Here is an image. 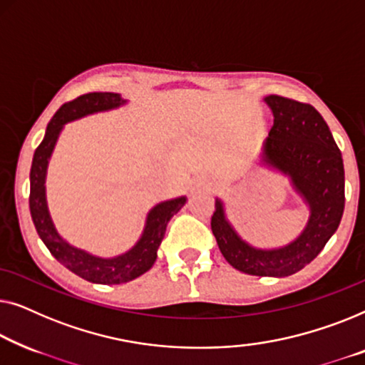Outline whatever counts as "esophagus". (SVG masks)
<instances>
[{"label":"esophagus","instance_id":"34e87169","mask_svg":"<svg viewBox=\"0 0 365 365\" xmlns=\"http://www.w3.org/2000/svg\"><path fill=\"white\" fill-rule=\"evenodd\" d=\"M215 185H217V182H215L213 177L200 175L195 178L193 190H212V188H215Z\"/></svg>","mask_w":365,"mask_h":365}]
</instances>
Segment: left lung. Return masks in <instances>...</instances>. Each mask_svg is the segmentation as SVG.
<instances>
[{"mask_svg": "<svg viewBox=\"0 0 365 365\" xmlns=\"http://www.w3.org/2000/svg\"><path fill=\"white\" fill-rule=\"evenodd\" d=\"M274 122L263 142L259 163L289 180L309 208V218L294 240L279 248H256L230 223L217 198L212 232L225 259L251 276L284 278L309 264L341 223L344 213V163L326 120L309 104L268 96L263 99Z\"/></svg>", "mask_w": 365, "mask_h": 365, "instance_id": "1", "label": "left lung"}]
</instances>
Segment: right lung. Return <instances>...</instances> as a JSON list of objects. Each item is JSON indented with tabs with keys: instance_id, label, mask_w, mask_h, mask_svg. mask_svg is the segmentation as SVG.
<instances>
[{
	"instance_id": "right-lung-1",
	"label": "right lung",
	"mask_w": 365,
	"mask_h": 365,
	"mask_svg": "<svg viewBox=\"0 0 365 365\" xmlns=\"http://www.w3.org/2000/svg\"><path fill=\"white\" fill-rule=\"evenodd\" d=\"M125 104L127 101L114 92H91L64 104L48 124L43 142L34 152L29 173V210L39 238L61 264L81 276L82 279L96 284L129 283L147 273L155 263L158 246L165 236L168 222L187 203V197H177L152 207L147 213L140 238L125 253L112 256V258H102V256L92 255L89 251L71 245L56 230L48 208V198H46V175H48L51 155L64 125L86 115L97 114V112L119 109Z\"/></svg>"
}]
</instances>
